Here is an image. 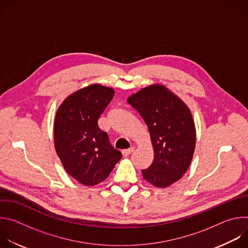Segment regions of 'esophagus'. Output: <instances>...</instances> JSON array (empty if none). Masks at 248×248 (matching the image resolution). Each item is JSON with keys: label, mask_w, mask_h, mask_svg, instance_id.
Segmentation results:
<instances>
[{"label": "esophagus", "mask_w": 248, "mask_h": 248, "mask_svg": "<svg viewBox=\"0 0 248 248\" xmlns=\"http://www.w3.org/2000/svg\"><path fill=\"white\" fill-rule=\"evenodd\" d=\"M133 150H134V148L131 147V148H129V149H125V150L122 151V154H123L124 157H127L128 155H130V154L133 152Z\"/></svg>", "instance_id": "1"}]
</instances>
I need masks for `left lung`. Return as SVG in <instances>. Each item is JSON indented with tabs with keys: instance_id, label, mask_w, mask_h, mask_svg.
Instances as JSON below:
<instances>
[{
	"instance_id": "obj_1",
	"label": "left lung",
	"mask_w": 248,
	"mask_h": 248,
	"mask_svg": "<svg viewBox=\"0 0 248 248\" xmlns=\"http://www.w3.org/2000/svg\"><path fill=\"white\" fill-rule=\"evenodd\" d=\"M144 120L154 149L151 166L142 170L146 182L168 187L187 170L195 149L196 130L186 104L165 85L152 84L127 98Z\"/></svg>"
}]
</instances>
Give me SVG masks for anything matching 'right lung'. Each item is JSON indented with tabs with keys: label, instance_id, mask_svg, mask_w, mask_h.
Returning a JSON list of instances; mask_svg holds the SVG:
<instances>
[{
	"label": "right lung",
	"instance_id": "1",
	"mask_svg": "<svg viewBox=\"0 0 248 248\" xmlns=\"http://www.w3.org/2000/svg\"><path fill=\"white\" fill-rule=\"evenodd\" d=\"M115 95L113 88L91 84L67 96L54 123L56 152L66 172L83 186L105 181L121 160L98 119Z\"/></svg>",
	"mask_w": 248,
	"mask_h": 248
}]
</instances>
